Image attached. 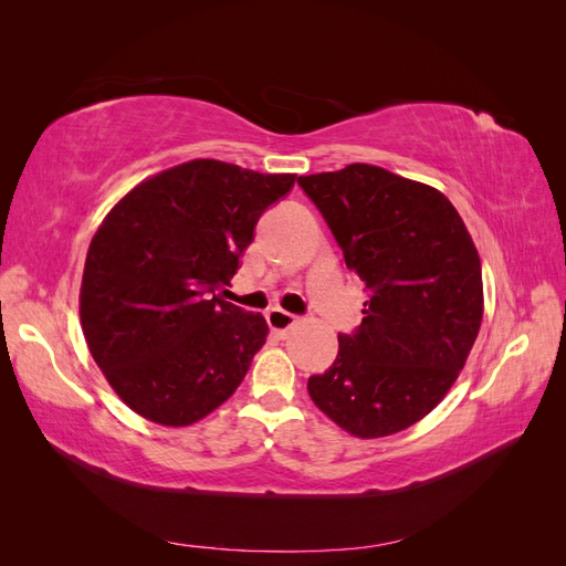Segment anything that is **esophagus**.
<instances>
[{
	"instance_id": "34e87169",
	"label": "esophagus",
	"mask_w": 566,
	"mask_h": 566,
	"mask_svg": "<svg viewBox=\"0 0 566 566\" xmlns=\"http://www.w3.org/2000/svg\"><path fill=\"white\" fill-rule=\"evenodd\" d=\"M266 323H269L271 331H276V333L285 335V333L297 323V316L285 312V310H281V306H273V310L266 312Z\"/></svg>"
}]
</instances>
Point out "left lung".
Returning <instances> with one entry per match:
<instances>
[{
  "instance_id": "obj_1",
  "label": "left lung",
  "mask_w": 566,
  "mask_h": 566,
  "mask_svg": "<svg viewBox=\"0 0 566 566\" xmlns=\"http://www.w3.org/2000/svg\"><path fill=\"white\" fill-rule=\"evenodd\" d=\"M368 300L339 333L333 366L312 375L314 403L354 437L401 432L447 397L482 325V264L437 188L364 163L297 179Z\"/></svg>"
}]
</instances>
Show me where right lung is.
Here are the masks:
<instances>
[{
    "label": "right lung",
    "mask_w": 566,
    "mask_h": 566,
    "mask_svg": "<svg viewBox=\"0 0 566 566\" xmlns=\"http://www.w3.org/2000/svg\"><path fill=\"white\" fill-rule=\"evenodd\" d=\"M295 175L191 160L119 200L92 238L80 318L106 380L136 413L184 427L243 382L269 325L217 295L256 221Z\"/></svg>",
    "instance_id": "1"
}]
</instances>
